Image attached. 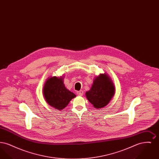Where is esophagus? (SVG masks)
<instances>
[{"label": "esophagus", "instance_id": "34e87169", "mask_svg": "<svg viewBox=\"0 0 159 159\" xmlns=\"http://www.w3.org/2000/svg\"><path fill=\"white\" fill-rule=\"evenodd\" d=\"M77 95H79V96H82L83 94V91H82V90L77 91Z\"/></svg>", "mask_w": 159, "mask_h": 159}]
</instances>
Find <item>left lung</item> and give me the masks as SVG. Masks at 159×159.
Masks as SVG:
<instances>
[{
	"label": "left lung",
	"instance_id": "obj_1",
	"mask_svg": "<svg viewBox=\"0 0 159 159\" xmlns=\"http://www.w3.org/2000/svg\"><path fill=\"white\" fill-rule=\"evenodd\" d=\"M114 84L106 74L96 77L90 91L86 92V98L95 108H100L107 106L113 97Z\"/></svg>",
	"mask_w": 159,
	"mask_h": 159
}]
</instances>
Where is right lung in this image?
Returning <instances> with one entry per match:
<instances>
[{
	"mask_svg": "<svg viewBox=\"0 0 159 159\" xmlns=\"http://www.w3.org/2000/svg\"><path fill=\"white\" fill-rule=\"evenodd\" d=\"M46 101L57 110H61L67 106L76 95L65 87L62 77L55 76L49 78L43 91Z\"/></svg>",
	"mask_w": 159,
	"mask_h": 159,
	"instance_id": "obj_1",
	"label": "right lung"
}]
</instances>
